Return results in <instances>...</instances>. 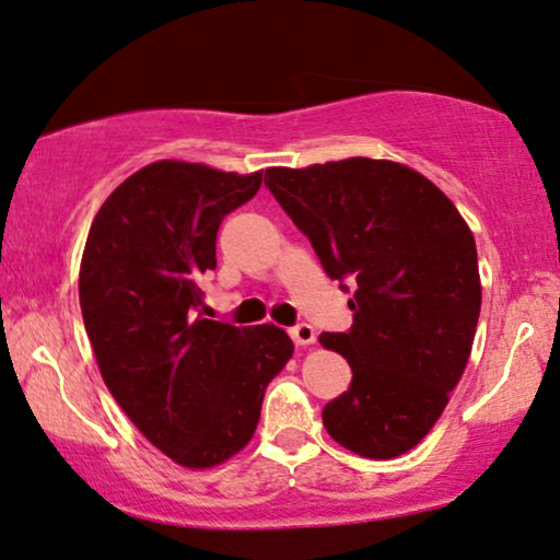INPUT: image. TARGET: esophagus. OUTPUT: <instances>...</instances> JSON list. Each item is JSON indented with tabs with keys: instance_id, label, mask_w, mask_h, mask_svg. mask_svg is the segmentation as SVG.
<instances>
[{
	"instance_id": "esophagus-1",
	"label": "esophagus",
	"mask_w": 560,
	"mask_h": 560,
	"mask_svg": "<svg viewBox=\"0 0 560 560\" xmlns=\"http://www.w3.org/2000/svg\"><path fill=\"white\" fill-rule=\"evenodd\" d=\"M291 339L296 347H308L316 341V331L312 324H296V327H291Z\"/></svg>"
}]
</instances>
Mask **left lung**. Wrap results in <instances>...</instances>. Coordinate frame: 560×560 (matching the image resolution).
<instances>
[{
    "label": "left lung",
    "mask_w": 560,
    "mask_h": 560,
    "mask_svg": "<svg viewBox=\"0 0 560 560\" xmlns=\"http://www.w3.org/2000/svg\"><path fill=\"white\" fill-rule=\"evenodd\" d=\"M264 183L324 271L357 281L352 329L319 337L352 366L324 428L362 457L405 455L440 420L470 357L482 296L470 226L435 183L395 161L266 168Z\"/></svg>",
    "instance_id": "1"
}]
</instances>
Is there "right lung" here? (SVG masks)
Segmentation results:
<instances>
[{"label": "right lung", "instance_id": "add662e5", "mask_svg": "<svg viewBox=\"0 0 560 560\" xmlns=\"http://www.w3.org/2000/svg\"><path fill=\"white\" fill-rule=\"evenodd\" d=\"M261 173L150 163L100 206L82 252L80 306L100 374L132 424L190 470L248 445L266 385L294 354L273 324L196 314L223 215L256 196Z\"/></svg>", "mask_w": 560, "mask_h": 560}]
</instances>
